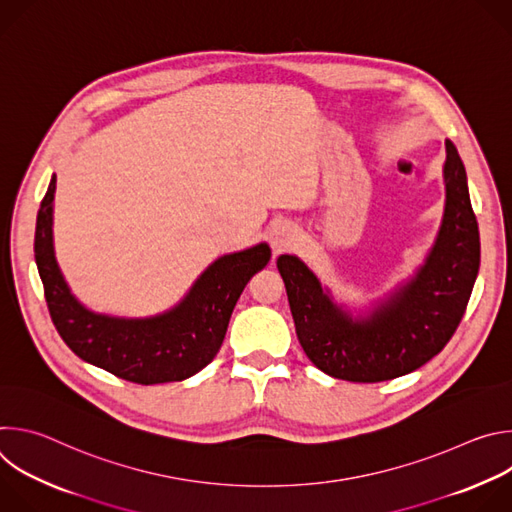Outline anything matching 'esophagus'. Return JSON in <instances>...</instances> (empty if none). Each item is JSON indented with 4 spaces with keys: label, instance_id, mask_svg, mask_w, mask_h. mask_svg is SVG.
Here are the masks:
<instances>
[{
    "label": "esophagus",
    "instance_id": "34e87169",
    "mask_svg": "<svg viewBox=\"0 0 512 512\" xmlns=\"http://www.w3.org/2000/svg\"><path fill=\"white\" fill-rule=\"evenodd\" d=\"M296 231L294 227H291L289 223L285 221H279V223H273L271 229H269V243L273 247L275 253H281V251H287L296 245Z\"/></svg>",
    "mask_w": 512,
    "mask_h": 512
}]
</instances>
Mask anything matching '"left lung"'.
I'll use <instances>...</instances> for the list:
<instances>
[{
    "mask_svg": "<svg viewBox=\"0 0 512 512\" xmlns=\"http://www.w3.org/2000/svg\"><path fill=\"white\" fill-rule=\"evenodd\" d=\"M446 204L423 263L369 310L336 302L296 255H279L298 340L316 367L342 381L379 383L413 373L454 336L480 267V235L466 168L446 141Z\"/></svg>",
    "mask_w": 512,
    "mask_h": 512,
    "instance_id": "left-lung-1",
    "label": "left lung"
}]
</instances>
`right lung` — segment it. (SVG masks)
I'll return each instance as SVG.
<instances>
[{
    "label": "right lung",
    "mask_w": 512,
    "mask_h": 512,
    "mask_svg": "<svg viewBox=\"0 0 512 512\" xmlns=\"http://www.w3.org/2000/svg\"><path fill=\"white\" fill-rule=\"evenodd\" d=\"M54 192L52 174L36 218L34 257L50 318L66 346L85 362L137 385L184 381L202 371L221 348L245 285L269 263V245L257 243L218 257L198 275L188 294L162 314H101L72 294L58 267L52 233Z\"/></svg>",
    "instance_id": "1"
}]
</instances>
